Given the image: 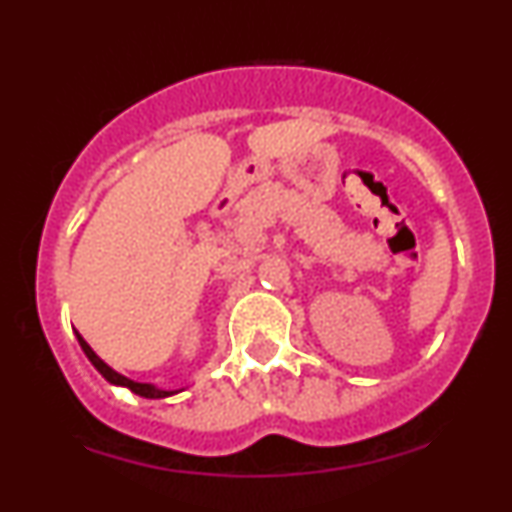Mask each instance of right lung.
<instances>
[{
    "label": "right lung",
    "instance_id": "add662e5",
    "mask_svg": "<svg viewBox=\"0 0 512 512\" xmlns=\"http://www.w3.org/2000/svg\"><path fill=\"white\" fill-rule=\"evenodd\" d=\"M76 339H79V346H81V349H84V354H86L88 361L93 363V368H96L98 373H101L103 378L108 380L110 385L127 387V390H132L134 395L146 397V399H163V397H173V395H178V392L185 390V387H180V390H163V387H158V385H151V383H137V380H129V378H125V375H122V373H117L115 368H110L108 363H105L103 358L98 356L96 351L91 349V346H88V342H86L84 337H81L79 332H76Z\"/></svg>",
    "mask_w": 512,
    "mask_h": 512
}]
</instances>
